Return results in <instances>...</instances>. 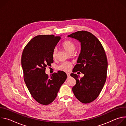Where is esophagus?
Returning <instances> with one entry per match:
<instances>
[{
  "label": "esophagus",
  "mask_w": 126,
  "mask_h": 126,
  "mask_svg": "<svg viewBox=\"0 0 126 126\" xmlns=\"http://www.w3.org/2000/svg\"><path fill=\"white\" fill-rule=\"evenodd\" d=\"M67 77L68 78H69L70 77V74L69 73H67Z\"/></svg>",
  "instance_id": "1"
}]
</instances>
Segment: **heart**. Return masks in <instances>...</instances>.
<instances>
[{
	"label": "heart",
	"mask_w": 126,
	"mask_h": 126,
	"mask_svg": "<svg viewBox=\"0 0 126 126\" xmlns=\"http://www.w3.org/2000/svg\"><path fill=\"white\" fill-rule=\"evenodd\" d=\"M62 47L68 53H72L75 49L76 45L75 43L72 40H66L64 41L62 45ZM57 55V50L56 49H54L52 51V57L53 59H55ZM71 68V64L70 62H64L62 63L61 64L57 66V69L58 70L64 71H68L70 70Z\"/></svg>",
	"instance_id": "b5f03b06"
}]
</instances>
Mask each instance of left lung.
I'll return each mask as SVG.
<instances>
[{"label": "left lung", "instance_id": "left-lung-1", "mask_svg": "<svg viewBox=\"0 0 126 126\" xmlns=\"http://www.w3.org/2000/svg\"><path fill=\"white\" fill-rule=\"evenodd\" d=\"M68 36L81 42V53L73 72L79 71L84 74L79 79L76 74H71L76 81L73 92L81 102L91 103L99 96L106 81L108 61L105 50L98 39L89 32L82 30Z\"/></svg>", "mask_w": 126, "mask_h": 126}]
</instances>
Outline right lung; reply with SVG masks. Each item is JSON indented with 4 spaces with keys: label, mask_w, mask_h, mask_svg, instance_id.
<instances>
[{
    "label": "right lung",
    "mask_w": 126,
    "mask_h": 126,
    "mask_svg": "<svg viewBox=\"0 0 126 126\" xmlns=\"http://www.w3.org/2000/svg\"><path fill=\"white\" fill-rule=\"evenodd\" d=\"M60 39L54 35H37L27 44L22 54L25 83L32 97L42 105H49L55 100L67 77L62 71L50 77L45 73L46 67L53 62L52 51Z\"/></svg>",
    "instance_id": "add662e5"
}]
</instances>
